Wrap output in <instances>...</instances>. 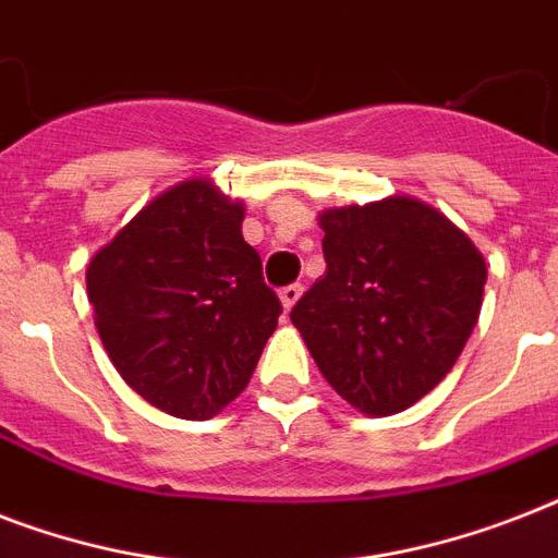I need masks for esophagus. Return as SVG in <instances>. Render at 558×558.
Returning <instances> with one entry per match:
<instances>
[{"mask_svg":"<svg viewBox=\"0 0 558 558\" xmlns=\"http://www.w3.org/2000/svg\"><path fill=\"white\" fill-rule=\"evenodd\" d=\"M301 295H304V287L301 283H289V287L280 289V304H283V310H292V306L301 301Z\"/></svg>","mask_w":558,"mask_h":558,"instance_id":"obj_1","label":"esophagus"}]
</instances>
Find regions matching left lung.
I'll use <instances>...</instances> for the list:
<instances>
[{"label": "left lung", "instance_id": "1", "mask_svg": "<svg viewBox=\"0 0 558 558\" xmlns=\"http://www.w3.org/2000/svg\"><path fill=\"white\" fill-rule=\"evenodd\" d=\"M324 278L292 306L315 365L362 414H399L454 367L484 304L486 263L411 196L322 214Z\"/></svg>", "mask_w": 558, "mask_h": 558}]
</instances>
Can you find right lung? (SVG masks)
<instances>
[{"mask_svg": "<svg viewBox=\"0 0 558 558\" xmlns=\"http://www.w3.org/2000/svg\"><path fill=\"white\" fill-rule=\"evenodd\" d=\"M240 226V202L191 179L144 205L89 263L100 341L126 385L165 414H219L278 327L280 298Z\"/></svg>", "mask_w": 558, "mask_h": 558, "instance_id": "add662e5", "label": "right lung"}]
</instances>
